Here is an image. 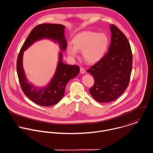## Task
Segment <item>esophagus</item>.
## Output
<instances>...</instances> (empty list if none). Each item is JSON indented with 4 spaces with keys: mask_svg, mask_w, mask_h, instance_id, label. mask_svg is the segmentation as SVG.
<instances>
[{
    "mask_svg": "<svg viewBox=\"0 0 153 153\" xmlns=\"http://www.w3.org/2000/svg\"><path fill=\"white\" fill-rule=\"evenodd\" d=\"M80 73H81L82 74H85V72H86L85 69L83 67H80Z\"/></svg>",
    "mask_w": 153,
    "mask_h": 153,
    "instance_id": "esophagus-1",
    "label": "esophagus"
}]
</instances>
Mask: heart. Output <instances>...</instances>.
Listing matches in <instances>:
<instances>
[{"mask_svg":"<svg viewBox=\"0 0 153 153\" xmlns=\"http://www.w3.org/2000/svg\"><path fill=\"white\" fill-rule=\"evenodd\" d=\"M73 46L67 47V53L71 57L77 56V51H82L83 57L88 63L94 64L105 56L109 43L108 36L103 33L83 31L77 34L72 39Z\"/></svg>","mask_w":153,"mask_h":153,"instance_id":"obj_1","label":"heart"}]
</instances>
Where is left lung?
Returning <instances> with one entry per match:
<instances>
[{"label":"left lung","mask_w":153,"mask_h":153,"mask_svg":"<svg viewBox=\"0 0 153 153\" xmlns=\"http://www.w3.org/2000/svg\"><path fill=\"white\" fill-rule=\"evenodd\" d=\"M111 42L108 52L88 69L94 79L89 92L99 102L116 100L127 88L132 71V54L123 33L115 25H110Z\"/></svg>","instance_id":"8db88e82"}]
</instances>
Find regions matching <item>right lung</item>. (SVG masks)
I'll return each instance as SVG.
<instances>
[{
    "instance_id": "obj_1",
    "label": "right lung",
    "mask_w": 153,
    "mask_h": 153,
    "mask_svg": "<svg viewBox=\"0 0 153 153\" xmlns=\"http://www.w3.org/2000/svg\"><path fill=\"white\" fill-rule=\"evenodd\" d=\"M64 30L65 27L61 24H44L36 26L25 40L18 56L16 70L21 89L30 100L40 106H50L57 103L64 95L67 83L78 75L80 68L77 65L64 64L60 52L53 77L45 87L39 88L31 85L26 78L22 65L24 51L35 42L44 38L57 42L61 51L65 50L67 42L64 36Z\"/></svg>"
}]
</instances>
